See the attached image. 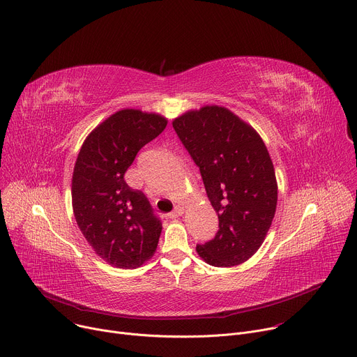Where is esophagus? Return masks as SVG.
Here are the masks:
<instances>
[{
	"label": "esophagus",
	"instance_id": "obj_1",
	"mask_svg": "<svg viewBox=\"0 0 357 357\" xmlns=\"http://www.w3.org/2000/svg\"><path fill=\"white\" fill-rule=\"evenodd\" d=\"M184 211H185V208L183 207V206H176L174 207V210L172 211V214H170V217L172 218H176V217H180V215H183L184 214Z\"/></svg>",
	"mask_w": 357,
	"mask_h": 357
}]
</instances>
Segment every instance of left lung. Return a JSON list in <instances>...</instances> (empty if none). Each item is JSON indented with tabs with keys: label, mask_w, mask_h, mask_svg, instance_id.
<instances>
[{
	"label": "left lung",
	"mask_w": 357,
	"mask_h": 357,
	"mask_svg": "<svg viewBox=\"0 0 357 357\" xmlns=\"http://www.w3.org/2000/svg\"><path fill=\"white\" fill-rule=\"evenodd\" d=\"M173 128L191 155L218 214L213 240L197 252L213 266L251 258L272 224L278 184L261 136L231 110L204 106L174 119Z\"/></svg>",
	"instance_id": "left-lung-1"
}]
</instances>
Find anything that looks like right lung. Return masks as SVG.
Returning a JSON list of instances; mask_svg holds the SVG:
<instances>
[{"label": "right lung", "mask_w": 357, "mask_h": 357, "mask_svg": "<svg viewBox=\"0 0 357 357\" xmlns=\"http://www.w3.org/2000/svg\"><path fill=\"white\" fill-rule=\"evenodd\" d=\"M167 126V119L137 109L113 113L84 142L72 176L76 224L95 252L117 268H136L157 248L162 221L125 173L139 150Z\"/></svg>", "instance_id": "right-lung-1"}]
</instances>
